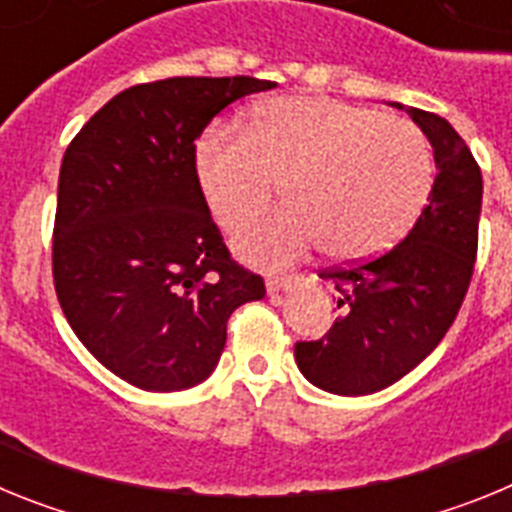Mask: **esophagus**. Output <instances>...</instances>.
<instances>
[{
    "label": "esophagus",
    "instance_id": "1",
    "mask_svg": "<svg viewBox=\"0 0 512 512\" xmlns=\"http://www.w3.org/2000/svg\"><path fill=\"white\" fill-rule=\"evenodd\" d=\"M300 282V277L297 274H284V277H269L266 279V289H269L271 295H277V292H284V289H289L292 284Z\"/></svg>",
    "mask_w": 512,
    "mask_h": 512
}]
</instances>
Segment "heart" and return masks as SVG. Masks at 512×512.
I'll list each match as a JSON object with an SVG mask.
<instances>
[{
    "instance_id": "1",
    "label": "heart",
    "mask_w": 512,
    "mask_h": 512,
    "mask_svg": "<svg viewBox=\"0 0 512 512\" xmlns=\"http://www.w3.org/2000/svg\"><path fill=\"white\" fill-rule=\"evenodd\" d=\"M197 179L225 230L261 215L282 184L289 207L238 238L256 264H287L320 243L333 259L364 261L418 223L436 161L410 120L336 99L284 97L261 107L248 130H207Z\"/></svg>"
}]
</instances>
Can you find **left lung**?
Returning <instances> with one entry per match:
<instances>
[{
  "instance_id": "1",
  "label": "left lung",
  "mask_w": 512,
  "mask_h": 512,
  "mask_svg": "<svg viewBox=\"0 0 512 512\" xmlns=\"http://www.w3.org/2000/svg\"><path fill=\"white\" fill-rule=\"evenodd\" d=\"M408 115L436 156L431 200L390 251L325 269L343 318L318 341L295 343L300 372L333 395H372L415 369L449 333L472 282L482 171L443 117L418 107Z\"/></svg>"
}]
</instances>
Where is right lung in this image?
<instances>
[{
    "instance_id": "add662e5",
    "label": "right lung",
    "mask_w": 512,
    "mask_h": 512,
    "mask_svg": "<svg viewBox=\"0 0 512 512\" xmlns=\"http://www.w3.org/2000/svg\"><path fill=\"white\" fill-rule=\"evenodd\" d=\"M253 76H174L115 94L63 153L53 287L89 354L140 390L210 377L230 312L266 295L230 256L197 179V143Z\"/></svg>"
}]
</instances>
